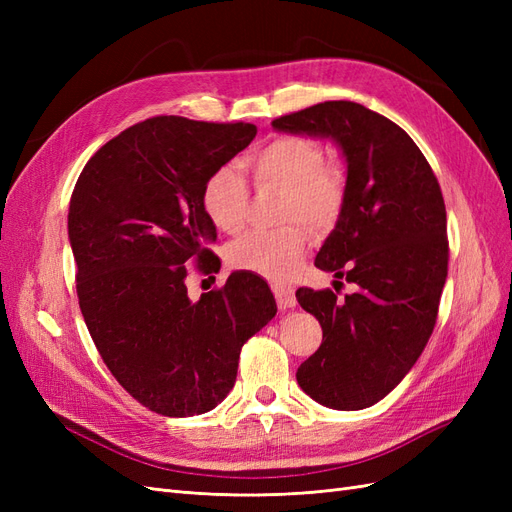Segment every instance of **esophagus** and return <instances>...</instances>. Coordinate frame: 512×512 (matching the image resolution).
Masks as SVG:
<instances>
[{
	"mask_svg": "<svg viewBox=\"0 0 512 512\" xmlns=\"http://www.w3.org/2000/svg\"><path fill=\"white\" fill-rule=\"evenodd\" d=\"M273 294H275V301H277V307H280V312H286V309H292L294 305H297V297H294L292 288L273 286Z\"/></svg>",
	"mask_w": 512,
	"mask_h": 512,
	"instance_id": "1",
	"label": "esophagus"
}]
</instances>
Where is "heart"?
Here are the masks:
<instances>
[{
    "label": "heart",
    "mask_w": 512,
    "mask_h": 512,
    "mask_svg": "<svg viewBox=\"0 0 512 512\" xmlns=\"http://www.w3.org/2000/svg\"><path fill=\"white\" fill-rule=\"evenodd\" d=\"M258 190L280 192L273 230H254L228 247L230 267L273 282L297 275L309 235H327L346 205L348 181L342 166L327 162V151L309 136L284 134L245 158ZM200 203L211 224L235 235L250 215V190L235 168L222 166L207 177Z\"/></svg>",
    "instance_id": "1"
}]
</instances>
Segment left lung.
<instances>
[{
  "instance_id": "left-lung-1",
  "label": "left lung",
  "mask_w": 512,
  "mask_h": 512,
  "mask_svg": "<svg viewBox=\"0 0 512 512\" xmlns=\"http://www.w3.org/2000/svg\"><path fill=\"white\" fill-rule=\"evenodd\" d=\"M273 128L333 138L348 162L346 205L316 267L354 292L339 301L329 288L297 290L322 327L297 382L322 406L363 410L404 380L436 327L448 273L440 183L412 138L363 104H314Z\"/></svg>"
}]
</instances>
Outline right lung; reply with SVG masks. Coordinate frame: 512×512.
I'll use <instances>...</instances> for the list:
<instances>
[{
  "label": "right lung",
  "mask_w": 512,
  "mask_h": 512,
  "mask_svg": "<svg viewBox=\"0 0 512 512\" xmlns=\"http://www.w3.org/2000/svg\"><path fill=\"white\" fill-rule=\"evenodd\" d=\"M254 136V123L158 115L102 145L74 185L68 237L89 335L123 389L162 416L224 401L243 344L277 312L267 282L243 271L198 301L185 286L190 269H220L203 185Z\"/></svg>",
  "instance_id": "1"
}]
</instances>
